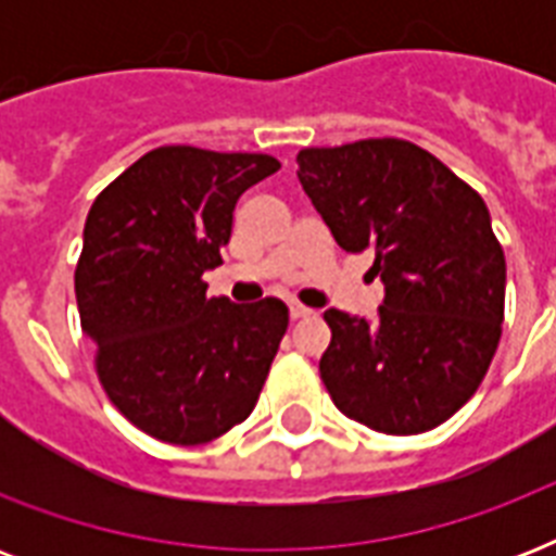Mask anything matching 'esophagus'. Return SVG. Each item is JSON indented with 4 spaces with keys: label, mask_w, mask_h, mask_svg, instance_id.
Returning a JSON list of instances; mask_svg holds the SVG:
<instances>
[{
    "label": "esophagus",
    "mask_w": 556,
    "mask_h": 556,
    "mask_svg": "<svg viewBox=\"0 0 556 556\" xmlns=\"http://www.w3.org/2000/svg\"><path fill=\"white\" fill-rule=\"evenodd\" d=\"M288 314H291V320H305V317H312V308H305V305L300 303H291L288 305Z\"/></svg>",
    "instance_id": "esophagus-1"
}]
</instances>
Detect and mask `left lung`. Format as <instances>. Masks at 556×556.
I'll list each match as a JSON object with an SVG mask.
<instances>
[{"label":"left lung","instance_id":"left-lung-1","mask_svg":"<svg viewBox=\"0 0 556 556\" xmlns=\"http://www.w3.org/2000/svg\"><path fill=\"white\" fill-rule=\"evenodd\" d=\"M296 178L334 242L375 253L383 303L326 312L320 378L352 421L387 435L444 424L470 401L505 317V253L482 195L401 138L303 150Z\"/></svg>","mask_w":556,"mask_h":556}]
</instances>
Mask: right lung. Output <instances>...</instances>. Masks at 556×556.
Masks as SVG:
<instances>
[{
  "label": "right lung",
  "mask_w": 556,
  "mask_h": 556,
  "mask_svg": "<svg viewBox=\"0 0 556 556\" xmlns=\"http://www.w3.org/2000/svg\"><path fill=\"white\" fill-rule=\"evenodd\" d=\"M262 152L159 147L100 192L83 227L74 294L109 401L167 444H204L253 413L288 329L277 296H207L233 207L274 176Z\"/></svg>",
  "instance_id": "right-lung-1"
}]
</instances>
